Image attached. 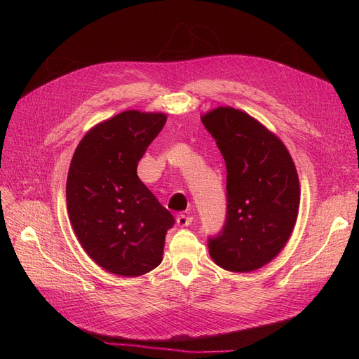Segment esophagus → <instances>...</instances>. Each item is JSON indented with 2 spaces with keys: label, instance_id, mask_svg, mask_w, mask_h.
I'll list each match as a JSON object with an SVG mask.
<instances>
[{
  "label": "esophagus",
  "instance_id": "esophagus-1",
  "mask_svg": "<svg viewBox=\"0 0 359 359\" xmlns=\"http://www.w3.org/2000/svg\"><path fill=\"white\" fill-rule=\"evenodd\" d=\"M191 222H193V217H190V215L180 214V215L177 217V223H178L180 227H187V226L191 224Z\"/></svg>",
  "mask_w": 359,
  "mask_h": 359
}]
</instances>
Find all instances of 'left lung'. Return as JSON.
<instances>
[{"mask_svg":"<svg viewBox=\"0 0 359 359\" xmlns=\"http://www.w3.org/2000/svg\"><path fill=\"white\" fill-rule=\"evenodd\" d=\"M226 163L227 215L210 240L214 262L232 273L269 264L292 235L299 210V180L286 145L256 118L231 106L202 114Z\"/></svg>","mask_w":359,"mask_h":359,"instance_id":"1","label":"left lung"}]
</instances>
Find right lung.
I'll return each mask as SVG.
<instances>
[{
	"mask_svg": "<svg viewBox=\"0 0 359 359\" xmlns=\"http://www.w3.org/2000/svg\"><path fill=\"white\" fill-rule=\"evenodd\" d=\"M166 119L161 112L124 111L90 128L73 154L70 223L86 255L112 274L139 277L161 264L175 219L136 169Z\"/></svg>",
	"mask_w": 359,
	"mask_h": 359,
	"instance_id": "add662e5",
	"label": "right lung"
}]
</instances>
